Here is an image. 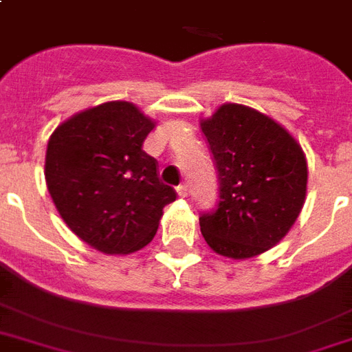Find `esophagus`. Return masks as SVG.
<instances>
[{
	"instance_id": "1",
	"label": "esophagus",
	"mask_w": 352,
	"mask_h": 352,
	"mask_svg": "<svg viewBox=\"0 0 352 352\" xmlns=\"http://www.w3.org/2000/svg\"><path fill=\"white\" fill-rule=\"evenodd\" d=\"M176 192H178V197L186 198L187 195H189V187H187L186 184H182V186L176 187Z\"/></svg>"
}]
</instances>
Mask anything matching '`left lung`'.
Here are the masks:
<instances>
[{"label": "left lung", "mask_w": 352, "mask_h": 352, "mask_svg": "<svg viewBox=\"0 0 352 352\" xmlns=\"http://www.w3.org/2000/svg\"><path fill=\"white\" fill-rule=\"evenodd\" d=\"M219 182L213 210L200 213V230L217 254L252 258L286 236L306 197L302 150L273 118L226 104L202 122Z\"/></svg>", "instance_id": "8db88e82"}]
</instances>
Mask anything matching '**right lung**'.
<instances>
[{"mask_svg":"<svg viewBox=\"0 0 352 352\" xmlns=\"http://www.w3.org/2000/svg\"><path fill=\"white\" fill-rule=\"evenodd\" d=\"M154 122L128 102H107L60 124L50 137L46 184L74 234L105 254L152 241L176 191L142 150Z\"/></svg>","mask_w":352,"mask_h":352,"instance_id":"obj_1","label":"right lung"}]
</instances>
